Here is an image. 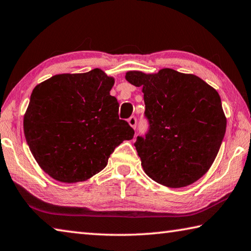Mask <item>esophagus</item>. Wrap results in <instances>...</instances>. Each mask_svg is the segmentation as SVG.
I'll return each mask as SVG.
<instances>
[{
  "label": "esophagus",
  "instance_id": "esophagus-1",
  "mask_svg": "<svg viewBox=\"0 0 251 251\" xmlns=\"http://www.w3.org/2000/svg\"><path fill=\"white\" fill-rule=\"evenodd\" d=\"M128 123H129V125L133 127V128H136V126H137V118H136L135 116H130L128 118Z\"/></svg>",
  "mask_w": 251,
  "mask_h": 251
}]
</instances>
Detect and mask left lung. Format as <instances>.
<instances>
[{
	"mask_svg": "<svg viewBox=\"0 0 251 251\" xmlns=\"http://www.w3.org/2000/svg\"><path fill=\"white\" fill-rule=\"evenodd\" d=\"M126 80L143 88L148 129L134 145L146 175L169 188L199 180L215 160L226 131L217 91L169 68L156 75L129 71Z\"/></svg>",
	"mask_w": 251,
	"mask_h": 251,
	"instance_id": "8db88e82",
	"label": "left lung"
}]
</instances>
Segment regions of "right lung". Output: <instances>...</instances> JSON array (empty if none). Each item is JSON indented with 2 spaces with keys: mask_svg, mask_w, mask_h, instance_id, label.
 I'll use <instances>...</instances> for the list:
<instances>
[{
  "mask_svg": "<svg viewBox=\"0 0 251 251\" xmlns=\"http://www.w3.org/2000/svg\"><path fill=\"white\" fill-rule=\"evenodd\" d=\"M114 79L101 69L57 75L33 90L24 134L36 161L61 182L84 181L103 170L108 157L135 131L118 117L110 91Z\"/></svg>",
  "mask_w": 251,
  "mask_h": 251,
  "instance_id": "add662e5",
  "label": "right lung"
}]
</instances>
